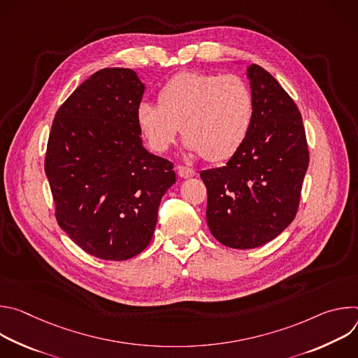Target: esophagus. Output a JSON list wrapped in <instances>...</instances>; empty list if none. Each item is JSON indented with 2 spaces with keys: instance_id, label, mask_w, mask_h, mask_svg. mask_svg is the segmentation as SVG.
I'll use <instances>...</instances> for the list:
<instances>
[{
  "instance_id": "esophagus-1",
  "label": "esophagus",
  "mask_w": 358,
  "mask_h": 358,
  "mask_svg": "<svg viewBox=\"0 0 358 358\" xmlns=\"http://www.w3.org/2000/svg\"><path fill=\"white\" fill-rule=\"evenodd\" d=\"M177 174H178L181 178H191V177L196 176V171L192 170V169L184 167V166H178V167H177Z\"/></svg>"
}]
</instances>
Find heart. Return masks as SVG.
Listing matches in <instances>:
<instances>
[{
    "label": "heart",
    "mask_w": 358,
    "mask_h": 358,
    "mask_svg": "<svg viewBox=\"0 0 358 358\" xmlns=\"http://www.w3.org/2000/svg\"><path fill=\"white\" fill-rule=\"evenodd\" d=\"M253 115V96L242 78L181 72L160 89L159 105L141 101L136 120L152 151H167L182 124L187 151L222 162L246 140Z\"/></svg>",
    "instance_id": "b5f03b06"
}]
</instances>
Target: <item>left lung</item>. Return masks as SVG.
Instances as JSON below:
<instances>
[{
	"label": "left lung",
	"mask_w": 358,
	"mask_h": 358,
	"mask_svg": "<svg viewBox=\"0 0 358 358\" xmlns=\"http://www.w3.org/2000/svg\"><path fill=\"white\" fill-rule=\"evenodd\" d=\"M246 78L255 105L248 137L225 167L201 171L208 228L234 249L265 245L290 225L309 167L303 120L292 97L258 65L246 69Z\"/></svg>",
	"instance_id": "8db88e82"
}]
</instances>
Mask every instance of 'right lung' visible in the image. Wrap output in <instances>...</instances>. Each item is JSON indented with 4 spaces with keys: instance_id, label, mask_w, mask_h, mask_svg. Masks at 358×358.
<instances>
[{
    "instance_id": "add662e5",
    "label": "right lung",
    "mask_w": 358,
    "mask_h": 358,
    "mask_svg": "<svg viewBox=\"0 0 358 358\" xmlns=\"http://www.w3.org/2000/svg\"><path fill=\"white\" fill-rule=\"evenodd\" d=\"M144 90L133 69H101L65 100L49 133L45 174L57 221L99 259L144 250L176 182L173 163L143 147L136 112Z\"/></svg>"
}]
</instances>
